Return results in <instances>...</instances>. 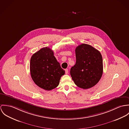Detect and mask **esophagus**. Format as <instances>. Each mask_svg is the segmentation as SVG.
Masks as SVG:
<instances>
[{
  "label": "esophagus",
  "mask_w": 129,
  "mask_h": 129,
  "mask_svg": "<svg viewBox=\"0 0 129 129\" xmlns=\"http://www.w3.org/2000/svg\"><path fill=\"white\" fill-rule=\"evenodd\" d=\"M65 73H66V74H68V73L69 71H68V69H66L65 70Z\"/></svg>",
  "instance_id": "34e87169"
}]
</instances>
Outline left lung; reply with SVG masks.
Here are the masks:
<instances>
[{"label": "left lung", "mask_w": 129, "mask_h": 129, "mask_svg": "<svg viewBox=\"0 0 129 129\" xmlns=\"http://www.w3.org/2000/svg\"><path fill=\"white\" fill-rule=\"evenodd\" d=\"M75 53L76 62L70 70L72 79L80 88H91L100 81L102 77V55L98 50L85 43L78 46Z\"/></svg>", "instance_id": "obj_1"}]
</instances>
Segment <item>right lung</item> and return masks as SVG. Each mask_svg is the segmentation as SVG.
I'll return each mask as SVG.
<instances>
[{
	"label": "right lung",
	"mask_w": 129,
	"mask_h": 129,
	"mask_svg": "<svg viewBox=\"0 0 129 129\" xmlns=\"http://www.w3.org/2000/svg\"><path fill=\"white\" fill-rule=\"evenodd\" d=\"M30 73L35 83L46 90L56 87L65 71L54 56L53 51L45 47L34 53L30 60Z\"/></svg>",
	"instance_id": "right-lung-1"
}]
</instances>
